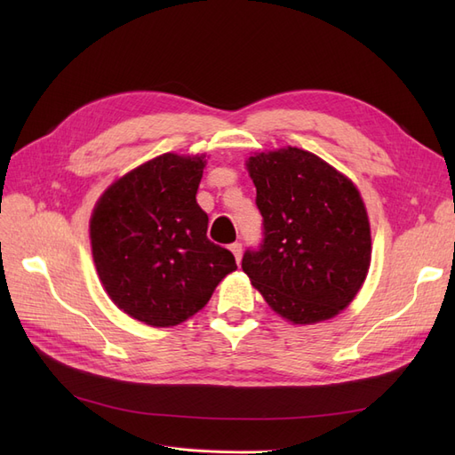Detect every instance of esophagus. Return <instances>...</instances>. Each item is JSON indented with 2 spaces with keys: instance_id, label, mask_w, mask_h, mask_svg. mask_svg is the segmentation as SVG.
<instances>
[{
  "instance_id": "obj_1",
  "label": "esophagus",
  "mask_w": 455,
  "mask_h": 455,
  "mask_svg": "<svg viewBox=\"0 0 455 455\" xmlns=\"http://www.w3.org/2000/svg\"><path fill=\"white\" fill-rule=\"evenodd\" d=\"M229 251L233 252V256H235L237 261H241V256H243V244L241 243H231Z\"/></svg>"
}]
</instances>
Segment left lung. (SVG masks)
Returning <instances> with one entry per match:
<instances>
[{
  "label": "left lung",
  "instance_id": "1",
  "mask_svg": "<svg viewBox=\"0 0 455 455\" xmlns=\"http://www.w3.org/2000/svg\"><path fill=\"white\" fill-rule=\"evenodd\" d=\"M264 218V239L243 256V271L294 324L332 319L366 279L370 224L359 189L326 161L299 148L246 161Z\"/></svg>",
  "mask_w": 455,
  "mask_h": 455
}]
</instances>
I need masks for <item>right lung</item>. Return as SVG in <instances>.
<instances>
[{
  "label": "right lung",
  "mask_w": 455,
  "mask_h": 455,
  "mask_svg": "<svg viewBox=\"0 0 455 455\" xmlns=\"http://www.w3.org/2000/svg\"><path fill=\"white\" fill-rule=\"evenodd\" d=\"M204 156L163 154L109 186L94 206L91 246L114 304L149 326H174L235 271L233 254L206 237L197 204Z\"/></svg>",
  "instance_id": "add662e5"
}]
</instances>
